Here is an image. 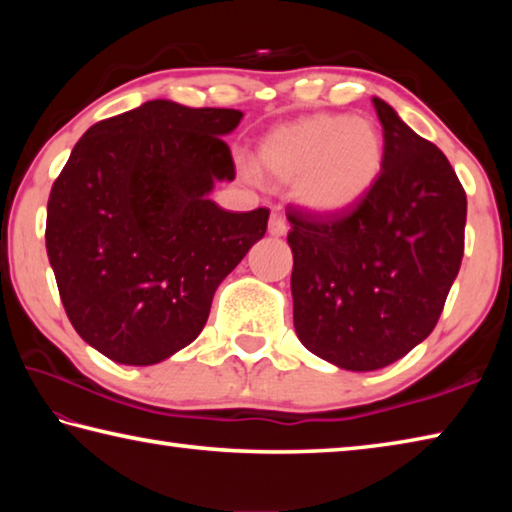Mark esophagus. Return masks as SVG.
Masks as SVG:
<instances>
[{"instance_id":"34e87169","label":"esophagus","mask_w":512,"mask_h":512,"mask_svg":"<svg viewBox=\"0 0 512 512\" xmlns=\"http://www.w3.org/2000/svg\"><path fill=\"white\" fill-rule=\"evenodd\" d=\"M268 232H271L273 237H284L289 232V223L280 212L271 214V219H268Z\"/></svg>"}]
</instances>
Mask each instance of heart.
<instances>
[{"mask_svg": "<svg viewBox=\"0 0 512 512\" xmlns=\"http://www.w3.org/2000/svg\"><path fill=\"white\" fill-rule=\"evenodd\" d=\"M384 158L386 142L375 121L348 115L289 121L266 133L257 149L259 169L293 185L296 201L323 216L359 205L379 180Z\"/></svg>", "mask_w": 512, "mask_h": 512, "instance_id": "obj_1", "label": "heart"}]
</instances>
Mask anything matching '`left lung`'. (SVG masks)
<instances>
[{"label": "left lung", "instance_id": "8db88e82", "mask_svg": "<svg viewBox=\"0 0 512 512\" xmlns=\"http://www.w3.org/2000/svg\"><path fill=\"white\" fill-rule=\"evenodd\" d=\"M386 158L370 194L332 219L291 212L293 325L316 357L354 372L409 354L458 275L467 198L445 153L379 97Z\"/></svg>", "mask_w": 512, "mask_h": 512}]
</instances>
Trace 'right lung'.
<instances>
[{
    "label": "right lung",
    "mask_w": 512,
    "mask_h": 512,
    "mask_svg": "<svg viewBox=\"0 0 512 512\" xmlns=\"http://www.w3.org/2000/svg\"><path fill=\"white\" fill-rule=\"evenodd\" d=\"M244 112L153 99L88 128L51 187L47 255L81 339L153 366L203 332L219 284L264 237L268 210L228 212L223 142Z\"/></svg>",
    "instance_id": "add662e5"
}]
</instances>
